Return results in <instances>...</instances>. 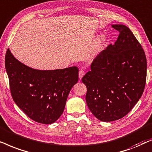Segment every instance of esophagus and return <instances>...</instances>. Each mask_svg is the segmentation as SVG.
Returning <instances> with one entry per match:
<instances>
[{
    "label": "esophagus",
    "instance_id": "obj_1",
    "mask_svg": "<svg viewBox=\"0 0 152 152\" xmlns=\"http://www.w3.org/2000/svg\"><path fill=\"white\" fill-rule=\"evenodd\" d=\"M86 74V72L84 70H80L79 73H78V77H79V79H81V78L83 77V76Z\"/></svg>",
    "mask_w": 152,
    "mask_h": 152
}]
</instances>
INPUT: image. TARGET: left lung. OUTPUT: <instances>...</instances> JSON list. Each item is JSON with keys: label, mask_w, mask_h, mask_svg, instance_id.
I'll return each instance as SVG.
<instances>
[{"label": "left lung", "mask_w": 152, "mask_h": 152, "mask_svg": "<svg viewBox=\"0 0 152 152\" xmlns=\"http://www.w3.org/2000/svg\"><path fill=\"white\" fill-rule=\"evenodd\" d=\"M120 32L114 45L96 56L83 77L86 103L98 120L122 118L138 102L145 89L147 59L144 50L126 26L115 24Z\"/></svg>", "instance_id": "1"}]
</instances>
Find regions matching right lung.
<instances>
[{
	"label": "right lung",
	"mask_w": 152,
	"mask_h": 152,
	"mask_svg": "<svg viewBox=\"0 0 152 152\" xmlns=\"http://www.w3.org/2000/svg\"><path fill=\"white\" fill-rule=\"evenodd\" d=\"M5 69L15 104L35 122L53 124L61 116L71 89L78 80L77 66L54 70L30 67L8 48Z\"/></svg>",
	"instance_id": "right-lung-1"
}]
</instances>
